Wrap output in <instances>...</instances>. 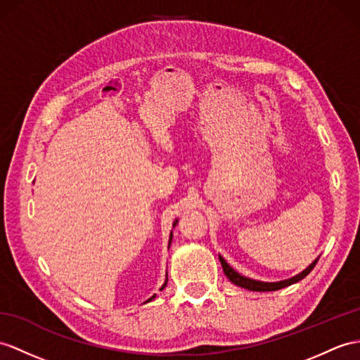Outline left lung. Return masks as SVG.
I'll return each mask as SVG.
<instances>
[{
    "label": "left lung",
    "instance_id": "8db88e82",
    "mask_svg": "<svg viewBox=\"0 0 360 360\" xmlns=\"http://www.w3.org/2000/svg\"><path fill=\"white\" fill-rule=\"evenodd\" d=\"M218 258H220V262H221L223 270H224V275L229 278V281L233 283L235 285H238V287L248 288V290H250V292H275V290H279V288H284V287H288V285H292V284L300 283L301 279H304L307 275L310 274V271L313 270V267L316 266L318 259H319V257H318L316 259L311 262L309 267L304 269L301 274H297V275L288 278V279H284V281L266 283V281H258V279H252V278H248V276L238 274V271H236L232 266L227 264V261L221 255H218Z\"/></svg>",
    "mask_w": 360,
    "mask_h": 360
}]
</instances>
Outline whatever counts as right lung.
Wrapping results in <instances>:
<instances>
[{
	"mask_svg": "<svg viewBox=\"0 0 360 360\" xmlns=\"http://www.w3.org/2000/svg\"><path fill=\"white\" fill-rule=\"evenodd\" d=\"M177 223H179V218H177V220H175L174 221V224H172V227H175V226H177ZM171 243H172V231H171V233H169V241H168V249H169V246H171ZM166 284H168V274H166V279H165V283H163V285H162V288H165L166 287ZM162 288H160V290H162ZM154 297H155V295H153L151 297H150V300H148L146 302H150V301H153L154 300Z\"/></svg>",
	"mask_w": 360,
	"mask_h": 360,
	"instance_id": "right-lung-1",
	"label": "right lung"
}]
</instances>
